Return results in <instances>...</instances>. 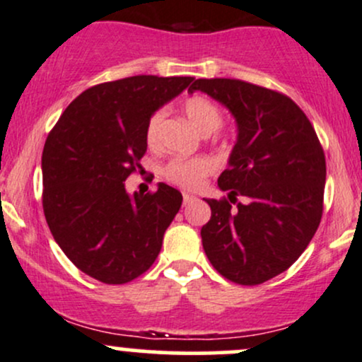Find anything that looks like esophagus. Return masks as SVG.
Returning a JSON list of instances; mask_svg holds the SVG:
<instances>
[{
	"label": "esophagus",
	"instance_id": "1",
	"mask_svg": "<svg viewBox=\"0 0 362 362\" xmlns=\"http://www.w3.org/2000/svg\"><path fill=\"white\" fill-rule=\"evenodd\" d=\"M193 200H194L193 194H189V193H182V203H185V205H188V203H192Z\"/></svg>",
	"mask_w": 362,
	"mask_h": 362
}]
</instances>
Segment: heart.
<instances>
[{
  "instance_id": "obj_1",
  "label": "heart",
  "mask_w": 362,
  "mask_h": 362,
  "mask_svg": "<svg viewBox=\"0 0 362 362\" xmlns=\"http://www.w3.org/2000/svg\"><path fill=\"white\" fill-rule=\"evenodd\" d=\"M182 111L188 116V119L200 129L202 133L209 135L222 124V111L212 99L205 95H194L186 97L182 100ZM162 111H153L148 116L147 124H145V141L153 147L159 141V128L162 123ZM215 170V164L209 157H174L173 160H169L165 164L164 177L173 185L181 186L186 189H194L198 186H202V182L205 181V177H209Z\"/></svg>"
}]
</instances>
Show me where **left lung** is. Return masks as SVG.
<instances>
[{"label": "left lung", "instance_id": "left-lung-1", "mask_svg": "<svg viewBox=\"0 0 362 362\" xmlns=\"http://www.w3.org/2000/svg\"><path fill=\"white\" fill-rule=\"evenodd\" d=\"M189 90L224 104L239 129L229 168L218 177L229 194L206 200L212 217L202 227L203 250L222 277L258 286L289 269L318 229L323 147L286 93L235 78H198Z\"/></svg>", "mask_w": 362, "mask_h": 362}]
</instances>
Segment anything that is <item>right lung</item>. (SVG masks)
I'll return each instance as SVG.
<instances>
[{
  "instance_id": "obj_1",
  "label": "right lung",
  "mask_w": 362,
  "mask_h": 362,
  "mask_svg": "<svg viewBox=\"0 0 362 362\" xmlns=\"http://www.w3.org/2000/svg\"><path fill=\"white\" fill-rule=\"evenodd\" d=\"M193 76L136 75L80 93L47 135L42 209L73 265L104 284H127L159 257L182 197L160 182L129 197L124 181L141 169L145 124Z\"/></svg>"
}]
</instances>
